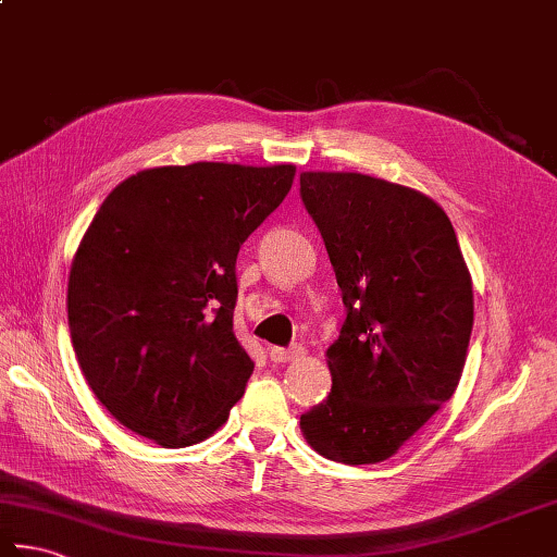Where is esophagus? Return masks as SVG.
I'll return each instance as SVG.
<instances>
[{
	"instance_id": "esophagus-1",
	"label": "esophagus",
	"mask_w": 557,
	"mask_h": 557,
	"mask_svg": "<svg viewBox=\"0 0 557 557\" xmlns=\"http://www.w3.org/2000/svg\"><path fill=\"white\" fill-rule=\"evenodd\" d=\"M304 355V347H270V359L272 362H292V359H297Z\"/></svg>"
}]
</instances>
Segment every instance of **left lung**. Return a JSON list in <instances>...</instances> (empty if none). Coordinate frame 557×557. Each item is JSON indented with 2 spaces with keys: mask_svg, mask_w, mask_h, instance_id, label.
<instances>
[{
  "mask_svg": "<svg viewBox=\"0 0 557 557\" xmlns=\"http://www.w3.org/2000/svg\"><path fill=\"white\" fill-rule=\"evenodd\" d=\"M299 183L347 311L325 350L333 388L301 434L337 463L386 461L459 386L471 272L430 195L355 171H304Z\"/></svg>",
  "mask_w": 557,
  "mask_h": 557,
  "instance_id": "left-lung-1",
  "label": "left lung"
}]
</instances>
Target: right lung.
Listing matches in <instances>:
<instances>
[{
	"label": "right lung",
	"mask_w": 557,
	"mask_h": 557,
	"mask_svg": "<svg viewBox=\"0 0 557 557\" xmlns=\"http://www.w3.org/2000/svg\"><path fill=\"white\" fill-rule=\"evenodd\" d=\"M297 166L198 161L135 173L76 248L67 319L96 398L169 449L205 442L253 362L234 335L236 256L287 198Z\"/></svg>",
	"instance_id": "1"
}]
</instances>
